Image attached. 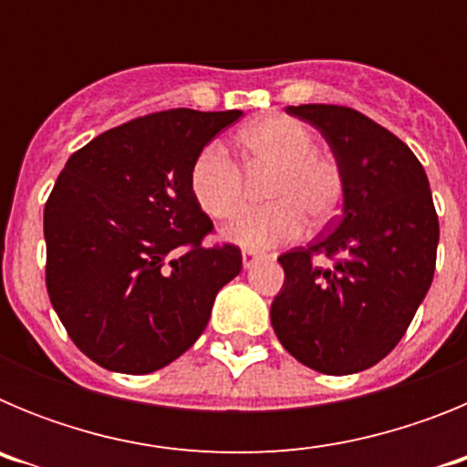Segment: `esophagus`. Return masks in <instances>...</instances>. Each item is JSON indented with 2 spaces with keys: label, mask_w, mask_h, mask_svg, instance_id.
<instances>
[{
  "label": "esophagus",
  "mask_w": 467,
  "mask_h": 467,
  "mask_svg": "<svg viewBox=\"0 0 467 467\" xmlns=\"http://www.w3.org/2000/svg\"><path fill=\"white\" fill-rule=\"evenodd\" d=\"M259 257H262V254L254 253V250H243V266H245V269H250V266H253Z\"/></svg>",
  "instance_id": "esophagus-1"
}]
</instances>
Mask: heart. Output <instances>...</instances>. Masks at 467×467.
Segmentation results:
<instances>
[{
    "label": "heart",
    "mask_w": 467,
    "mask_h": 467,
    "mask_svg": "<svg viewBox=\"0 0 467 467\" xmlns=\"http://www.w3.org/2000/svg\"><path fill=\"white\" fill-rule=\"evenodd\" d=\"M238 154L250 175L271 171L264 184L269 205L247 213L224 236L243 247H271L292 241L306 220L320 226L337 214L344 180L334 161L317 154V138L295 117H266L236 138ZM193 201L213 220H234L247 205V180L220 142L198 151L189 171Z\"/></svg>",
    "instance_id": "b5f03b06"
}]
</instances>
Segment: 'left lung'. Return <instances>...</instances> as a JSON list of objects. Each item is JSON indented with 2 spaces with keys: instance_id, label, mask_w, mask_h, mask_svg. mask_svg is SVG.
<instances>
[{
  "instance_id": "obj_1",
  "label": "left lung",
  "mask_w": 467,
  "mask_h": 467,
  "mask_svg": "<svg viewBox=\"0 0 467 467\" xmlns=\"http://www.w3.org/2000/svg\"><path fill=\"white\" fill-rule=\"evenodd\" d=\"M327 140L344 210L323 236L280 254L271 325L285 350L323 374L369 369L402 339L432 283L440 222L414 151L358 109L287 107ZM313 256L329 258L327 267Z\"/></svg>"
}]
</instances>
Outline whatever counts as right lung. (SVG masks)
Here are the masks:
<instances>
[{
    "label": "right lung",
    "instance_id": "right-lung-1",
    "mask_svg": "<svg viewBox=\"0 0 467 467\" xmlns=\"http://www.w3.org/2000/svg\"><path fill=\"white\" fill-rule=\"evenodd\" d=\"M241 109L154 111L90 140L44 208L47 290L81 353L150 374L192 348L214 295L236 278V245H203L213 220L193 201L196 154Z\"/></svg>",
    "mask_w": 467,
    "mask_h": 467
}]
</instances>
